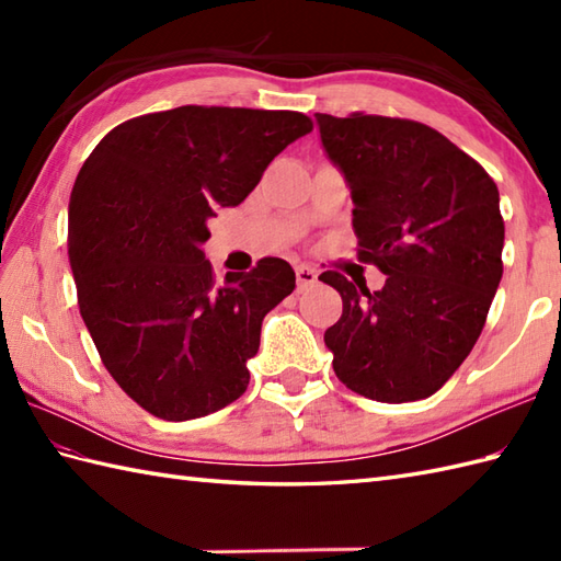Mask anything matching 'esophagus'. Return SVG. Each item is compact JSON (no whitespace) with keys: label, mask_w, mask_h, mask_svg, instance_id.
Listing matches in <instances>:
<instances>
[{"label":"esophagus","mask_w":561,"mask_h":561,"mask_svg":"<svg viewBox=\"0 0 561 561\" xmlns=\"http://www.w3.org/2000/svg\"><path fill=\"white\" fill-rule=\"evenodd\" d=\"M318 284V272L308 265H299L296 267V289L299 291H308Z\"/></svg>","instance_id":"esophagus-1"}]
</instances>
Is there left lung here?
Wrapping results in <instances>:
<instances>
[{
  "label": "left lung",
  "mask_w": 561,
  "mask_h": 561,
  "mask_svg": "<svg viewBox=\"0 0 561 561\" xmlns=\"http://www.w3.org/2000/svg\"><path fill=\"white\" fill-rule=\"evenodd\" d=\"M316 123L350 185L359 260L388 277L368 291L320 274L342 296L325 330L332 368L378 402L434 396L472 352L502 282L496 183L428 125L364 113H316Z\"/></svg>",
  "instance_id": "8db88e82"
}]
</instances>
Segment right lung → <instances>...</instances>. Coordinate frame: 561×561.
Listing matches in <instances>:
<instances>
[{
  "instance_id": "1",
  "label": "right lung",
  "mask_w": 561,
  "mask_h": 561,
  "mask_svg": "<svg viewBox=\"0 0 561 561\" xmlns=\"http://www.w3.org/2000/svg\"><path fill=\"white\" fill-rule=\"evenodd\" d=\"M313 129L294 111L181 108L105 135L69 197V265L103 366L169 422L217 412L248 388L260 328L296 287L287 260L214 279L202 243L219 207L253 193L272 159Z\"/></svg>"
}]
</instances>
